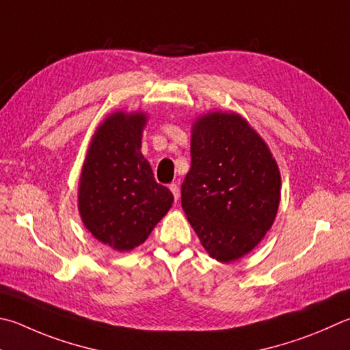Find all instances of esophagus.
<instances>
[{"mask_svg": "<svg viewBox=\"0 0 350 350\" xmlns=\"http://www.w3.org/2000/svg\"><path fill=\"white\" fill-rule=\"evenodd\" d=\"M170 189H171V193L174 194V200H176V202L179 200L180 191H179V187H177V183H171V185H170Z\"/></svg>", "mask_w": 350, "mask_h": 350, "instance_id": "34e87169", "label": "esophagus"}]
</instances>
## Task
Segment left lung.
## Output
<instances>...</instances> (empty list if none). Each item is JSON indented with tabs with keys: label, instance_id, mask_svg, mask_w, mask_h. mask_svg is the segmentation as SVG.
I'll return each instance as SVG.
<instances>
[{
	"label": "left lung",
	"instance_id": "left-lung-1",
	"mask_svg": "<svg viewBox=\"0 0 350 350\" xmlns=\"http://www.w3.org/2000/svg\"><path fill=\"white\" fill-rule=\"evenodd\" d=\"M282 177L268 144L236 111H208L191 126L182 208L202 246L221 263L251 252L274 224Z\"/></svg>",
	"mask_w": 350,
	"mask_h": 350
}]
</instances>
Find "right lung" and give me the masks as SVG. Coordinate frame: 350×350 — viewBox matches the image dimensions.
Segmentation results:
<instances>
[{
	"label": "right lung",
	"instance_id": "1",
	"mask_svg": "<svg viewBox=\"0 0 350 350\" xmlns=\"http://www.w3.org/2000/svg\"><path fill=\"white\" fill-rule=\"evenodd\" d=\"M147 120L148 114L137 110L110 113L92 136L81 170L82 224L119 252L142 245L174 202L141 151Z\"/></svg>",
	"mask_w": 350,
	"mask_h": 350
}]
</instances>
